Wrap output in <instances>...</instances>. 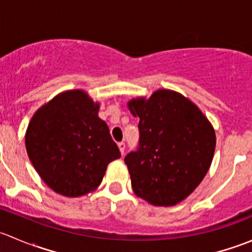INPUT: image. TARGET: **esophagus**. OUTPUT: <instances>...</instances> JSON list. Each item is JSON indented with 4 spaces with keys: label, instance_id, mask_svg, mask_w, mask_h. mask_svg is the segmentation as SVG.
I'll return each instance as SVG.
<instances>
[{
    "label": "esophagus",
    "instance_id": "1",
    "mask_svg": "<svg viewBox=\"0 0 252 252\" xmlns=\"http://www.w3.org/2000/svg\"><path fill=\"white\" fill-rule=\"evenodd\" d=\"M118 147H119V150H121L122 155H124V151H126V142L124 141L118 142Z\"/></svg>",
    "mask_w": 252,
    "mask_h": 252
}]
</instances>
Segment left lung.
Instances as JSON below:
<instances>
[{"mask_svg": "<svg viewBox=\"0 0 252 252\" xmlns=\"http://www.w3.org/2000/svg\"><path fill=\"white\" fill-rule=\"evenodd\" d=\"M139 117V145L124 158L134 192L147 202L172 206L189 196L212 162L216 135L202 112L180 94L158 90L131 100Z\"/></svg>", "mask_w": 252, "mask_h": 252, "instance_id": "left-lung-1", "label": "left lung"}]
</instances>
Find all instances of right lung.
<instances>
[{"mask_svg": "<svg viewBox=\"0 0 252 252\" xmlns=\"http://www.w3.org/2000/svg\"><path fill=\"white\" fill-rule=\"evenodd\" d=\"M98 105L84 91H67L40 108L25 135L28 156L56 192L77 197L94 191L108 163L121 157Z\"/></svg>", "mask_w": 252, "mask_h": 252, "instance_id": "obj_1", "label": "right lung"}]
</instances>
